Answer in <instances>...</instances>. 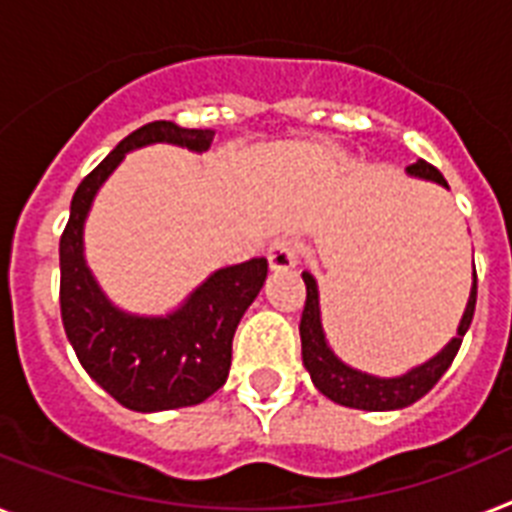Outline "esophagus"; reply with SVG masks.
Masks as SVG:
<instances>
[{
    "label": "esophagus",
    "instance_id": "1",
    "mask_svg": "<svg viewBox=\"0 0 512 512\" xmlns=\"http://www.w3.org/2000/svg\"><path fill=\"white\" fill-rule=\"evenodd\" d=\"M268 263L273 270H289L299 263V247L294 239H276L268 247Z\"/></svg>",
    "mask_w": 512,
    "mask_h": 512
}]
</instances>
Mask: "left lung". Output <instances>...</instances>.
<instances>
[{
	"mask_svg": "<svg viewBox=\"0 0 512 512\" xmlns=\"http://www.w3.org/2000/svg\"><path fill=\"white\" fill-rule=\"evenodd\" d=\"M407 176L423 178V181H434V184L450 189L444 176L434 165L426 160H418L405 168ZM307 286L305 310H302V321H299V339H302V363H305L307 373L313 378L315 389L328 397L336 405L355 407V410H371V413H384V410H402V407L413 405L434 389V384L444 376V371L450 368L455 355H458L463 336L473 321V310H476V268H473V286L465 313L460 318L458 334L452 336L450 342L444 344L442 350L436 352L431 360L415 365L402 376L381 378L373 373L357 371L352 365L336 357L331 350V344L323 331L321 318V294H318V284H315L313 273H302Z\"/></svg>",
	"mask_w": 512,
	"mask_h": 512,
	"instance_id": "left-lung-1",
	"label": "left lung"
}]
</instances>
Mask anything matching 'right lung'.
Wrapping results in <instances>:
<instances>
[{
	"label": "right lung",
	"instance_id": "right-lung-1",
	"mask_svg": "<svg viewBox=\"0 0 512 512\" xmlns=\"http://www.w3.org/2000/svg\"><path fill=\"white\" fill-rule=\"evenodd\" d=\"M213 136L210 128H181L170 120L147 123L83 178L70 202L60 239L62 326L83 371L136 413L199 405L226 384L236 326L263 289L268 260L218 268L168 315L128 313L102 292L86 265L83 226L97 191L128 152L149 144L207 152Z\"/></svg>",
	"mask_w": 512,
	"mask_h": 512
}]
</instances>
